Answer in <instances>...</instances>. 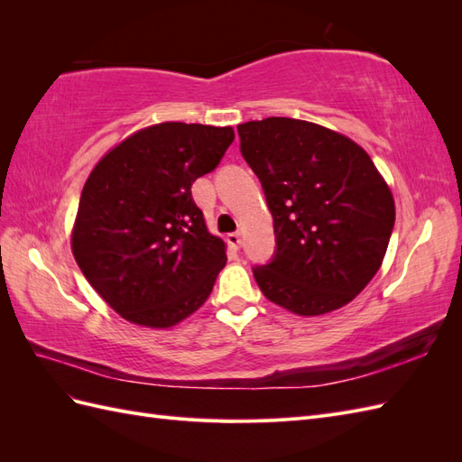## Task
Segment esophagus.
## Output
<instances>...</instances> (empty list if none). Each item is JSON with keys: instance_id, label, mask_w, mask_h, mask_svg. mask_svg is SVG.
<instances>
[{"instance_id": "34e87169", "label": "esophagus", "mask_w": 462, "mask_h": 462, "mask_svg": "<svg viewBox=\"0 0 462 462\" xmlns=\"http://www.w3.org/2000/svg\"><path fill=\"white\" fill-rule=\"evenodd\" d=\"M227 243H229L233 248H239V246L243 245L241 233H229V235H227Z\"/></svg>"}]
</instances>
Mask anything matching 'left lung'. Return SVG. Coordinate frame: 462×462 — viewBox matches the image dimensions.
Instances as JSON below:
<instances>
[{
	"label": "left lung",
	"mask_w": 462,
	"mask_h": 462,
	"mask_svg": "<svg viewBox=\"0 0 462 462\" xmlns=\"http://www.w3.org/2000/svg\"><path fill=\"white\" fill-rule=\"evenodd\" d=\"M273 216L277 250L254 268L263 297L297 316L343 309L380 270L395 200L366 150L318 123L268 117L236 127Z\"/></svg>",
	"instance_id": "8db88e82"
}]
</instances>
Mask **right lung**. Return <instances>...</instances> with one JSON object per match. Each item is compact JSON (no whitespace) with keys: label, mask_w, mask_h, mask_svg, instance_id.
Segmentation results:
<instances>
[{"label":"right lung","mask_w":462,"mask_h":462,"mask_svg":"<svg viewBox=\"0 0 462 462\" xmlns=\"http://www.w3.org/2000/svg\"><path fill=\"white\" fill-rule=\"evenodd\" d=\"M233 127L165 121L104 153L80 194L71 250L88 283L131 324L167 329L197 312L227 262L190 187L214 171Z\"/></svg>","instance_id":"1"}]
</instances>
